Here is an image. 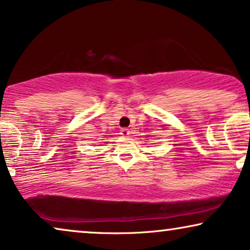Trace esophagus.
Returning <instances> with one entry per match:
<instances>
[{"mask_svg":"<svg viewBox=\"0 0 250 250\" xmlns=\"http://www.w3.org/2000/svg\"><path fill=\"white\" fill-rule=\"evenodd\" d=\"M121 134L123 136H128L129 135V129L128 128H122L121 129Z\"/></svg>","mask_w":250,"mask_h":250,"instance_id":"34e87169","label":"esophagus"}]
</instances>
